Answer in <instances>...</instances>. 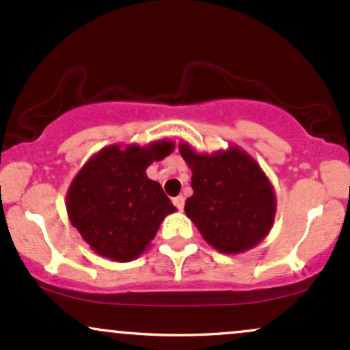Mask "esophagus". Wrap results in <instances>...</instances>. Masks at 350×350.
Masks as SVG:
<instances>
[{
  "label": "esophagus",
  "mask_w": 350,
  "mask_h": 350,
  "mask_svg": "<svg viewBox=\"0 0 350 350\" xmlns=\"http://www.w3.org/2000/svg\"><path fill=\"white\" fill-rule=\"evenodd\" d=\"M174 205L178 210H183V205H185V197L183 195H178V197L174 198Z\"/></svg>",
  "instance_id": "esophagus-1"
}]
</instances>
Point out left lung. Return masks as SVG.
<instances>
[{"label":"left lung","instance_id":"8db88e82","mask_svg":"<svg viewBox=\"0 0 350 350\" xmlns=\"http://www.w3.org/2000/svg\"><path fill=\"white\" fill-rule=\"evenodd\" d=\"M180 155L191 170L193 195L185 213L208 245L221 254H242L265 239L275 219L277 198L260 165L245 150L200 153L187 142Z\"/></svg>","mask_w":350,"mask_h":350}]
</instances>
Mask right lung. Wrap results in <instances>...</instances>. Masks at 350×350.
Segmentation results:
<instances>
[{"instance_id": "obj_1", "label": "right lung", "mask_w": 350, "mask_h": 350, "mask_svg": "<svg viewBox=\"0 0 350 350\" xmlns=\"http://www.w3.org/2000/svg\"><path fill=\"white\" fill-rule=\"evenodd\" d=\"M174 148L170 140L110 145L81 167L66 193V212L95 254L115 262L135 260L165 217L175 212L160 183L146 176V168Z\"/></svg>"}]
</instances>
